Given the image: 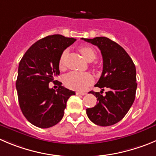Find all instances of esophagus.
Masks as SVG:
<instances>
[{
	"label": "esophagus",
	"instance_id": "esophagus-1",
	"mask_svg": "<svg viewBox=\"0 0 156 156\" xmlns=\"http://www.w3.org/2000/svg\"><path fill=\"white\" fill-rule=\"evenodd\" d=\"M86 94V92H81V91H77L76 92V94H80V95H85Z\"/></svg>",
	"mask_w": 156,
	"mask_h": 156
}]
</instances>
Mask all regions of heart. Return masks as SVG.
I'll list each match as a JSON object with an SVG mask.
<instances>
[{"label": "heart", "instance_id": "b5f03b06", "mask_svg": "<svg viewBox=\"0 0 156 156\" xmlns=\"http://www.w3.org/2000/svg\"><path fill=\"white\" fill-rule=\"evenodd\" d=\"M79 50L87 62H91L95 59V51L90 46H82L80 48ZM65 55H66V51H64L61 55L59 60V67L61 68H63L65 65ZM92 76L88 72L71 71L64 77V82L68 88L73 90H78V91L86 89L92 83Z\"/></svg>", "mask_w": 156, "mask_h": 156}]
</instances>
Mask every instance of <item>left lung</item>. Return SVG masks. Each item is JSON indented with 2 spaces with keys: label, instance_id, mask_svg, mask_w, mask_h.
Listing matches in <instances>:
<instances>
[{
  "label": "left lung",
  "instance_id": "8db88e82",
  "mask_svg": "<svg viewBox=\"0 0 156 156\" xmlns=\"http://www.w3.org/2000/svg\"><path fill=\"white\" fill-rule=\"evenodd\" d=\"M81 39L96 45L103 58L102 73L94 85L101 88V93L90 91L98 98V104L86 109L87 115L95 125L112 126L125 117L135 101L137 88L135 66L124 48L111 39ZM104 88L109 91L102 96Z\"/></svg>",
  "mask_w": 156,
  "mask_h": 156
}]
</instances>
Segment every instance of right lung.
I'll use <instances>...</instances> for the list:
<instances>
[{
    "instance_id": "right-lung-1",
    "label": "right lung",
    "mask_w": 156,
    "mask_h": 156,
    "mask_svg": "<svg viewBox=\"0 0 156 156\" xmlns=\"http://www.w3.org/2000/svg\"><path fill=\"white\" fill-rule=\"evenodd\" d=\"M76 41L61 34L40 39L25 52L19 63L16 81L19 105L32 125L47 129L63 118L66 103L73 91L58 83L57 90L49 88L60 74L59 60L64 51Z\"/></svg>"
}]
</instances>
